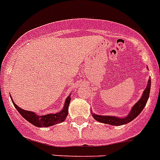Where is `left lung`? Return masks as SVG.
Returning a JSON list of instances; mask_svg holds the SVG:
<instances>
[{"instance_id": "1", "label": "left lung", "mask_w": 160, "mask_h": 160, "mask_svg": "<svg viewBox=\"0 0 160 160\" xmlns=\"http://www.w3.org/2000/svg\"><path fill=\"white\" fill-rule=\"evenodd\" d=\"M150 84H151V81H150V79H149L147 86L144 90L141 98H140V100L138 102H136V104L132 107L130 113L125 118H117V117L113 116H102V115H98V114L95 113H93V118L96 121L99 122L104 123V124H109V125L112 126L124 125V124H127V123L132 122L144 109V108H145V104H146V102L148 101V98H149V96H150Z\"/></svg>"}]
</instances>
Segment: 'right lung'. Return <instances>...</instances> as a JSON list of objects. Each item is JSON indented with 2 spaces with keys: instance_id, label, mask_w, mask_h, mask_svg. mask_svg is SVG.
<instances>
[{
  "instance_id": "add662e5",
  "label": "right lung",
  "mask_w": 160,
  "mask_h": 160,
  "mask_svg": "<svg viewBox=\"0 0 160 160\" xmlns=\"http://www.w3.org/2000/svg\"><path fill=\"white\" fill-rule=\"evenodd\" d=\"M11 100H12L13 104L17 109V111L19 112V114L24 119L28 121V122H30L31 124H33L35 127H47L55 125V124H58V123L62 122L63 121L66 120V118L68 115V108L70 102H71V95H69L67 99H66V101H65L64 107H63L62 111H60L59 112H57V113L47 114V115H43V116L37 115L33 112L22 109V108H20L15 104L14 101H13L12 98H11Z\"/></svg>"
}]
</instances>
